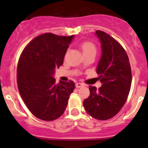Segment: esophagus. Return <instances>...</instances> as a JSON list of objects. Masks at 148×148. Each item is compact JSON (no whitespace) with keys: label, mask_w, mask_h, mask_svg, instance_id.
Segmentation results:
<instances>
[{"label":"esophagus","mask_w":148,"mask_h":148,"mask_svg":"<svg viewBox=\"0 0 148 148\" xmlns=\"http://www.w3.org/2000/svg\"><path fill=\"white\" fill-rule=\"evenodd\" d=\"M84 86V84H82V83H77L76 84V87L77 88H80V87H82V86Z\"/></svg>","instance_id":"obj_1"}]
</instances>
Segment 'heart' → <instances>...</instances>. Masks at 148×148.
<instances>
[{
    "label": "heart",
    "mask_w": 148,
    "mask_h": 148,
    "mask_svg": "<svg viewBox=\"0 0 148 148\" xmlns=\"http://www.w3.org/2000/svg\"><path fill=\"white\" fill-rule=\"evenodd\" d=\"M82 51L83 52V54H86L88 53H96V47L92 43L89 42V41H86L84 42L80 46Z\"/></svg>",
    "instance_id": "obj_1"
}]
</instances>
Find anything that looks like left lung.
<instances>
[{
  "mask_svg": "<svg viewBox=\"0 0 148 148\" xmlns=\"http://www.w3.org/2000/svg\"><path fill=\"white\" fill-rule=\"evenodd\" d=\"M101 43L102 56L97 73L102 86H89L90 95L84 101L86 112L94 118L106 120L115 116L126 102L132 83L129 58L118 41L102 31H96Z\"/></svg>",
  "mask_w": 148,
  "mask_h": 148,
  "instance_id": "left-lung-1",
  "label": "left lung"
}]
</instances>
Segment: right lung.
Wrapping results in <instances>:
<instances>
[{
    "label": "right lung",
    "mask_w": 148,
    "mask_h": 148,
    "mask_svg": "<svg viewBox=\"0 0 148 148\" xmlns=\"http://www.w3.org/2000/svg\"><path fill=\"white\" fill-rule=\"evenodd\" d=\"M74 37L41 34L21 54L17 66L18 88L26 107L37 118L52 121L64 112L75 84L72 81L56 84L53 76L55 69L63 64Z\"/></svg>",
    "instance_id": "add662e5"
}]
</instances>
